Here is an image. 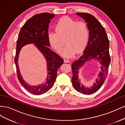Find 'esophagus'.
I'll return each instance as SVG.
<instances>
[{
    "label": "esophagus",
    "mask_w": 125,
    "mask_h": 125,
    "mask_svg": "<svg viewBox=\"0 0 125 125\" xmlns=\"http://www.w3.org/2000/svg\"><path fill=\"white\" fill-rule=\"evenodd\" d=\"M64 62H70V60L69 59H64Z\"/></svg>",
    "instance_id": "obj_1"
}]
</instances>
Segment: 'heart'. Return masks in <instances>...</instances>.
Listing matches in <instances>:
<instances>
[{
  "instance_id": "1",
  "label": "heart",
  "mask_w": 125,
  "mask_h": 125,
  "mask_svg": "<svg viewBox=\"0 0 125 125\" xmlns=\"http://www.w3.org/2000/svg\"><path fill=\"white\" fill-rule=\"evenodd\" d=\"M55 32H50L47 38L51 46L57 52L62 51L63 41L66 47L62 52L65 57H73L87 46L89 39L88 26L84 22H78L68 17H63L55 25Z\"/></svg>"
}]
</instances>
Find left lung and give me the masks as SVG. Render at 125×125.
<instances>
[{"label": "left lung", "mask_w": 125, "mask_h": 125, "mask_svg": "<svg viewBox=\"0 0 125 125\" xmlns=\"http://www.w3.org/2000/svg\"><path fill=\"white\" fill-rule=\"evenodd\" d=\"M77 14L87 23L89 30V39L83 55L72 64V82L77 91L84 94H91L101 88L106 78L111 62L109 40L103 26L93 16L82 12H77ZM92 59H96L100 62L101 71L94 85L91 87H85L81 84L80 79L78 80V70L85 63Z\"/></svg>", "instance_id": "obj_1"}]
</instances>
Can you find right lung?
Wrapping results in <instances>:
<instances>
[{"mask_svg": "<svg viewBox=\"0 0 125 125\" xmlns=\"http://www.w3.org/2000/svg\"><path fill=\"white\" fill-rule=\"evenodd\" d=\"M54 17V14L47 12L34 15L22 26L17 42L14 62L17 68L18 79L28 91L35 95L46 93L52 88L57 77V72L63 63L61 57L48 48L50 46L47 38L48 26L51 20ZM31 43L35 44L43 54L47 62L48 73L46 81L37 86H30L24 81L21 75L17 63L21 48L26 44Z\"/></svg>", "mask_w": 125, "mask_h": 125, "instance_id": "1", "label": "right lung"}]
</instances>
